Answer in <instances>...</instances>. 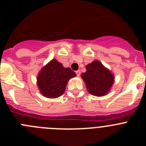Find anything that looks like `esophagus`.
<instances>
[{"mask_svg": "<svg viewBox=\"0 0 146 146\" xmlns=\"http://www.w3.org/2000/svg\"><path fill=\"white\" fill-rule=\"evenodd\" d=\"M76 74H77V76H80V74H81L80 70H77V71H76Z\"/></svg>", "mask_w": 146, "mask_h": 146, "instance_id": "esophagus-1", "label": "esophagus"}]
</instances>
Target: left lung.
<instances>
[{"instance_id": "1", "label": "left lung", "mask_w": 146, "mask_h": 146, "mask_svg": "<svg viewBox=\"0 0 146 146\" xmlns=\"http://www.w3.org/2000/svg\"><path fill=\"white\" fill-rule=\"evenodd\" d=\"M81 74L88 93L96 96H104L110 92L114 83V74L99 60H94L86 66Z\"/></svg>"}]
</instances>
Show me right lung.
I'll use <instances>...</instances> for the list:
<instances>
[{"mask_svg": "<svg viewBox=\"0 0 146 146\" xmlns=\"http://www.w3.org/2000/svg\"><path fill=\"white\" fill-rule=\"evenodd\" d=\"M76 77L70 68H65L56 59L43 66L37 75V86L44 96L55 99L64 94L68 81Z\"/></svg>", "mask_w": 146, "mask_h": 146, "instance_id": "1", "label": "right lung"}]
</instances>
